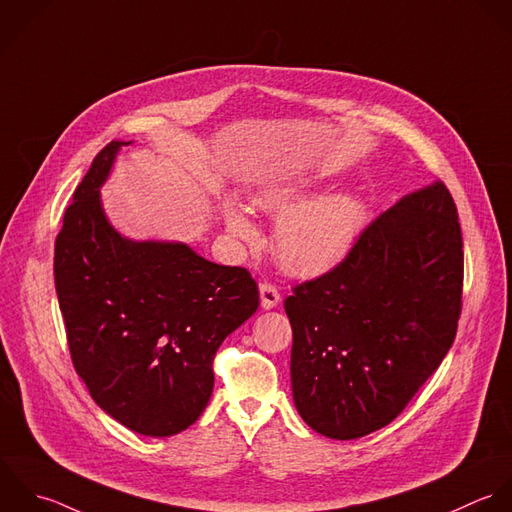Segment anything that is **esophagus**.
Listing matches in <instances>:
<instances>
[{"mask_svg": "<svg viewBox=\"0 0 512 512\" xmlns=\"http://www.w3.org/2000/svg\"><path fill=\"white\" fill-rule=\"evenodd\" d=\"M259 297H261V307L263 309H275L281 301V293L271 283H261L259 285Z\"/></svg>", "mask_w": 512, "mask_h": 512, "instance_id": "obj_1", "label": "esophagus"}]
</instances>
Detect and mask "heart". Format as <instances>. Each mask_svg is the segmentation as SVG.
Here are the masks:
<instances>
[{
  "label": "heart",
  "instance_id": "obj_1",
  "mask_svg": "<svg viewBox=\"0 0 512 512\" xmlns=\"http://www.w3.org/2000/svg\"><path fill=\"white\" fill-rule=\"evenodd\" d=\"M317 193V181L299 179L265 187L253 197L259 211L279 219L275 253L283 269L297 277L321 275L339 265L365 223V207L359 197L333 193L311 202ZM223 217L231 235L249 245L259 243V229L243 205L225 203Z\"/></svg>",
  "mask_w": 512,
  "mask_h": 512
}]
</instances>
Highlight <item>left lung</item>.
I'll use <instances>...</instances> for the list:
<instances>
[{
    "mask_svg": "<svg viewBox=\"0 0 512 512\" xmlns=\"http://www.w3.org/2000/svg\"><path fill=\"white\" fill-rule=\"evenodd\" d=\"M457 205L437 181L381 213L329 273L285 299L301 419L351 441L397 419L449 353L463 297Z\"/></svg>",
    "mask_w": 512,
    "mask_h": 512,
    "instance_id": "left-lung-1",
    "label": "left lung"
}]
</instances>
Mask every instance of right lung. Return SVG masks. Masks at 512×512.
Instances as JSON below:
<instances>
[{
	"label": "right lung",
	"instance_id": "1",
	"mask_svg": "<svg viewBox=\"0 0 512 512\" xmlns=\"http://www.w3.org/2000/svg\"><path fill=\"white\" fill-rule=\"evenodd\" d=\"M129 143L105 145L77 185L55 239V291L91 399L139 435L171 437L205 411L215 353L257 311L259 291L247 269L185 243L117 233L99 189Z\"/></svg>",
	"mask_w": 512,
	"mask_h": 512
}]
</instances>
